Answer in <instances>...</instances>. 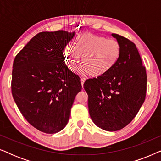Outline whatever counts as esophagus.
I'll use <instances>...</instances> for the list:
<instances>
[{
    "label": "esophagus",
    "mask_w": 161,
    "mask_h": 161,
    "mask_svg": "<svg viewBox=\"0 0 161 161\" xmlns=\"http://www.w3.org/2000/svg\"><path fill=\"white\" fill-rule=\"evenodd\" d=\"M86 81V78H80V82H81V85H82V86H83V83Z\"/></svg>",
    "instance_id": "obj_1"
}]
</instances>
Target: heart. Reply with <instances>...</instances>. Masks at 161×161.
Instances as JSON below:
<instances>
[{
  "mask_svg": "<svg viewBox=\"0 0 161 161\" xmlns=\"http://www.w3.org/2000/svg\"><path fill=\"white\" fill-rule=\"evenodd\" d=\"M122 46L117 40L90 33L82 34L75 40V46L68 45L64 50L65 63L69 70H76L81 57L82 72L92 77L109 72L118 63Z\"/></svg>",
  "mask_w": 161,
  "mask_h": 161,
  "instance_id": "1",
  "label": "heart"
}]
</instances>
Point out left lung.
<instances>
[{
  "label": "left lung",
  "instance_id": "obj_1",
  "mask_svg": "<svg viewBox=\"0 0 161 161\" xmlns=\"http://www.w3.org/2000/svg\"><path fill=\"white\" fill-rule=\"evenodd\" d=\"M122 46L115 67L104 75L85 81L92 121L107 131L124 128L135 118L147 94L146 68L133 42L112 34Z\"/></svg>",
  "mask_w": 161,
  "mask_h": 161
}]
</instances>
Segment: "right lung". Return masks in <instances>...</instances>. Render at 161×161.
<instances>
[{"label": "right lung", "mask_w": 161, "mask_h": 161, "mask_svg": "<svg viewBox=\"0 0 161 161\" xmlns=\"http://www.w3.org/2000/svg\"><path fill=\"white\" fill-rule=\"evenodd\" d=\"M75 33L40 32L13 63L12 93L28 122L43 133H56L69 121L80 79L68 69L63 51Z\"/></svg>", "instance_id": "right-lung-1"}]
</instances>
